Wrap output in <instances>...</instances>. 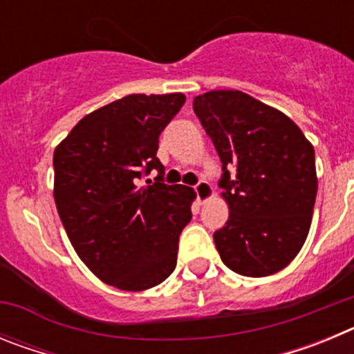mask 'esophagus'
Wrapping results in <instances>:
<instances>
[{
    "instance_id": "esophagus-1",
    "label": "esophagus",
    "mask_w": 354,
    "mask_h": 354,
    "mask_svg": "<svg viewBox=\"0 0 354 354\" xmlns=\"http://www.w3.org/2000/svg\"><path fill=\"white\" fill-rule=\"evenodd\" d=\"M195 193L200 204H205V202L212 196L211 184H209L207 180H200V183L195 184Z\"/></svg>"
}]
</instances>
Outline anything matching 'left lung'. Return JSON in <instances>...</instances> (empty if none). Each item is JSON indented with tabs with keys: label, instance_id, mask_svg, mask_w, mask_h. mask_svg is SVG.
<instances>
[{
	"label": "left lung",
	"instance_id": "1",
	"mask_svg": "<svg viewBox=\"0 0 354 354\" xmlns=\"http://www.w3.org/2000/svg\"><path fill=\"white\" fill-rule=\"evenodd\" d=\"M193 109L221 161L228 220L214 232L243 277L283 270L305 243L317 195L314 147L289 117L239 90H212Z\"/></svg>",
	"mask_w": 354,
	"mask_h": 354
}]
</instances>
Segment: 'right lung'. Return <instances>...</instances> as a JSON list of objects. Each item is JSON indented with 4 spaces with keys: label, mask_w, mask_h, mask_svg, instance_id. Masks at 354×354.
Returning <instances> with one entry per match:
<instances>
[{
    "label": "right lung",
    "mask_w": 354,
    "mask_h": 354,
    "mask_svg": "<svg viewBox=\"0 0 354 354\" xmlns=\"http://www.w3.org/2000/svg\"><path fill=\"white\" fill-rule=\"evenodd\" d=\"M184 102L183 93L122 97L81 118L56 147V209L81 261L108 286L145 290L175 270L195 193L162 183L156 154ZM152 169L158 177L140 185Z\"/></svg>",
    "instance_id": "1"
}]
</instances>
